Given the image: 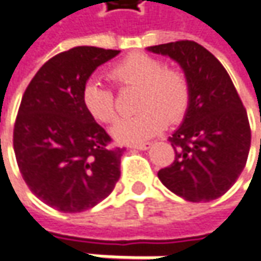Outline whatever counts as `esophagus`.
Masks as SVG:
<instances>
[{
	"label": "esophagus",
	"instance_id": "1",
	"mask_svg": "<svg viewBox=\"0 0 261 261\" xmlns=\"http://www.w3.org/2000/svg\"><path fill=\"white\" fill-rule=\"evenodd\" d=\"M151 147V143H143V144H133L130 148H137V150H148Z\"/></svg>",
	"mask_w": 261,
	"mask_h": 261
}]
</instances>
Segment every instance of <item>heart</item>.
<instances>
[{
	"instance_id": "1",
	"label": "heart",
	"mask_w": 261,
	"mask_h": 261,
	"mask_svg": "<svg viewBox=\"0 0 261 261\" xmlns=\"http://www.w3.org/2000/svg\"><path fill=\"white\" fill-rule=\"evenodd\" d=\"M110 77L122 86H139L136 108L140 113L121 118L113 127L114 139L122 143H141L177 121L189 105V82L179 69L165 68L158 58L131 53L110 70ZM86 111L96 121L110 124L117 118L113 91L91 79L82 91Z\"/></svg>"
}]
</instances>
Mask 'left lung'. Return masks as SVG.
Listing matches in <instances>:
<instances>
[{
  "label": "left lung",
  "mask_w": 261,
  "mask_h": 261,
  "mask_svg": "<svg viewBox=\"0 0 261 261\" xmlns=\"http://www.w3.org/2000/svg\"><path fill=\"white\" fill-rule=\"evenodd\" d=\"M147 50L173 59L191 91L184 121L169 137L175 160L159 170V179L189 202L217 199L246 166L251 143L247 111L227 70L201 44L182 40Z\"/></svg>",
  "instance_id": "left-lung-1"
}]
</instances>
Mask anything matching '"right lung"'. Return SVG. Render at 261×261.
Returning a JSON list of instances; mask_svg holds the SVG:
<instances>
[{
	"label": "right lung",
	"mask_w": 261,
	"mask_h": 261,
	"mask_svg": "<svg viewBox=\"0 0 261 261\" xmlns=\"http://www.w3.org/2000/svg\"><path fill=\"white\" fill-rule=\"evenodd\" d=\"M120 50L77 46L47 60L29 84L14 125V151L27 186L60 212L94 208L120 179L121 148L86 111L82 91Z\"/></svg>",
	"instance_id": "obj_1"
}]
</instances>
